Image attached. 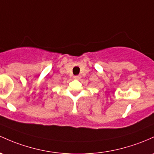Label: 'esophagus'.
I'll use <instances>...</instances> for the list:
<instances>
[{
	"label": "esophagus",
	"mask_w": 154,
	"mask_h": 154,
	"mask_svg": "<svg viewBox=\"0 0 154 154\" xmlns=\"http://www.w3.org/2000/svg\"><path fill=\"white\" fill-rule=\"evenodd\" d=\"M80 75H77V76H74V79H75V80H80Z\"/></svg>",
	"instance_id": "1"
}]
</instances>
